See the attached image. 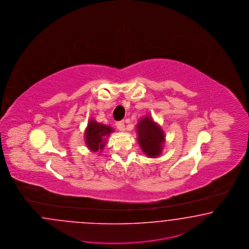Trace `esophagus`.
Segmentation results:
<instances>
[{"mask_svg":"<svg viewBox=\"0 0 249 249\" xmlns=\"http://www.w3.org/2000/svg\"><path fill=\"white\" fill-rule=\"evenodd\" d=\"M115 125H116V127H117V129H118L119 131H124V123L123 121L116 122V123H115Z\"/></svg>","mask_w":249,"mask_h":249,"instance_id":"esophagus-1","label":"esophagus"}]
</instances>
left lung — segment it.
I'll return each mask as SVG.
<instances>
[{
	"instance_id": "obj_1",
	"label": "left lung",
	"mask_w": 249,
	"mask_h": 249,
	"mask_svg": "<svg viewBox=\"0 0 249 249\" xmlns=\"http://www.w3.org/2000/svg\"><path fill=\"white\" fill-rule=\"evenodd\" d=\"M137 141L143 152L149 158H157L163 150L165 134L160 126L146 115L137 124Z\"/></svg>"
}]
</instances>
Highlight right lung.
I'll list each match as a JSON object with an SVG mask.
<instances>
[{
    "label": "right lung",
    "instance_id": "add662e5",
    "mask_svg": "<svg viewBox=\"0 0 249 249\" xmlns=\"http://www.w3.org/2000/svg\"><path fill=\"white\" fill-rule=\"evenodd\" d=\"M113 132L111 126L99 124L93 119L89 121L87 128L85 130V143L89 149L92 152L102 153L105 148L108 137Z\"/></svg>",
    "mask_w": 249,
    "mask_h": 249
}]
</instances>
